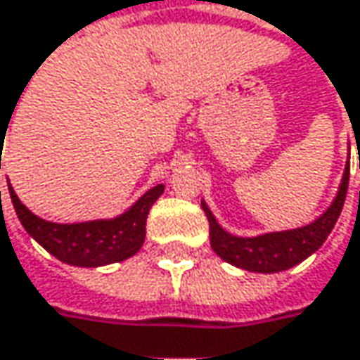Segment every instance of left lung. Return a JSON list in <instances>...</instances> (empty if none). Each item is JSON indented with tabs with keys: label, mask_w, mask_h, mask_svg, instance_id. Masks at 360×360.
Instances as JSON below:
<instances>
[{
	"label": "left lung",
	"mask_w": 360,
	"mask_h": 360,
	"mask_svg": "<svg viewBox=\"0 0 360 360\" xmlns=\"http://www.w3.org/2000/svg\"><path fill=\"white\" fill-rule=\"evenodd\" d=\"M348 179H350V167L346 165L334 202L313 222L305 226L264 233L255 237H239L222 229L212 210L208 208V204L202 200V208L210 222V245L214 253L226 264L255 274H276L292 266H299L303 259H307L323 245V241L332 233L338 216L342 212Z\"/></svg>",
	"instance_id": "left-lung-1"
}]
</instances>
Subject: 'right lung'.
Here are the masks:
<instances>
[{
  "label": "right lung",
  "mask_w": 360,
  "mask_h": 360,
  "mask_svg": "<svg viewBox=\"0 0 360 360\" xmlns=\"http://www.w3.org/2000/svg\"><path fill=\"white\" fill-rule=\"evenodd\" d=\"M8 131V129H6ZM1 140H6L0 131ZM4 150V148H1ZM1 169V152H0ZM10 198L18 218L26 233L59 262L76 268H101L129 259L136 255L146 239V218L154 202L162 195L165 185L150 187L127 210L113 218H96L84 222H51L30 212L18 198L8 179ZM1 204V191H0Z\"/></svg>",
  "instance_id": "1"
}]
</instances>
